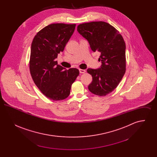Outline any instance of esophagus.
Returning a JSON list of instances; mask_svg holds the SVG:
<instances>
[{
    "instance_id": "obj_1",
    "label": "esophagus",
    "mask_w": 157,
    "mask_h": 157,
    "mask_svg": "<svg viewBox=\"0 0 157 157\" xmlns=\"http://www.w3.org/2000/svg\"><path fill=\"white\" fill-rule=\"evenodd\" d=\"M79 71V72H80L81 74H84V73H85V72H86V71H85V69H80Z\"/></svg>"
}]
</instances>
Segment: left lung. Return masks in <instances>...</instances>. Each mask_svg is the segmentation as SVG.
Returning a JSON list of instances; mask_svg holds the SVG:
<instances>
[{"mask_svg":"<svg viewBox=\"0 0 157 157\" xmlns=\"http://www.w3.org/2000/svg\"><path fill=\"white\" fill-rule=\"evenodd\" d=\"M77 30L88 41L92 51L101 54V67L87 69L92 76L88 89L95 95L105 96L117 87L125 73V41L114 27L102 21L80 24Z\"/></svg>","mask_w":157,"mask_h":157,"instance_id":"1","label":"left lung"}]
</instances>
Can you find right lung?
Masks as SVG:
<instances>
[{"mask_svg": "<svg viewBox=\"0 0 157 157\" xmlns=\"http://www.w3.org/2000/svg\"><path fill=\"white\" fill-rule=\"evenodd\" d=\"M75 24L53 23L37 32L30 49L29 69L32 78L44 95L53 101L69 95L72 84L79 75L78 69L67 70L56 59L75 30Z\"/></svg>", "mask_w": 157, "mask_h": 157, "instance_id": "1", "label": "right lung"}]
</instances>
